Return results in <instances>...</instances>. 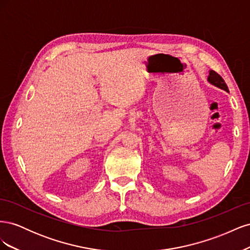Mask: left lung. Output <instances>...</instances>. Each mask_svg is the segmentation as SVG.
<instances>
[{
	"label": "left lung",
	"mask_w": 250,
	"mask_h": 250,
	"mask_svg": "<svg viewBox=\"0 0 250 250\" xmlns=\"http://www.w3.org/2000/svg\"><path fill=\"white\" fill-rule=\"evenodd\" d=\"M208 80L209 83L214 84L215 86H217L219 88H222V89L226 90V92H229V87H228V85H226V83L224 82L223 78L215 71H209V76H208Z\"/></svg>",
	"instance_id": "obj_1"
}]
</instances>
